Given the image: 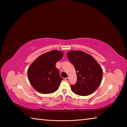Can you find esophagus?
<instances>
[{
  "label": "esophagus",
  "instance_id": "obj_1",
  "mask_svg": "<svg viewBox=\"0 0 127 127\" xmlns=\"http://www.w3.org/2000/svg\"><path fill=\"white\" fill-rule=\"evenodd\" d=\"M69 79V77H67V78H65V81H68Z\"/></svg>",
  "mask_w": 127,
  "mask_h": 127
}]
</instances>
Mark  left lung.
Listing matches in <instances>:
<instances>
[{"mask_svg": "<svg viewBox=\"0 0 127 127\" xmlns=\"http://www.w3.org/2000/svg\"><path fill=\"white\" fill-rule=\"evenodd\" d=\"M69 61L76 69L77 82L71 85L72 91L79 96H87L99 86L102 78V69L91 55L82 51L71 50L67 53Z\"/></svg>", "mask_w": 127, "mask_h": 127, "instance_id": "left-lung-1", "label": "left lung"}]
</instances>
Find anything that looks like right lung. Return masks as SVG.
I'll use <instances>...</instances> for the list:
<instances>
[{
    "label": "right lung",
    "mask_w": 127,
    "mask_h": 127,
    "mask_svg": "<svg viewBox=\"0 0 127 127\" xmlns=\"http://www.w3.org/2000/svg\"><path fill=\"white\" fill-rule=\"evenodd\" d=\"M63 55L61 51L51 50L41 55L30 65L27 70L28 78L36 91L48 94L59 89L63 78L55 65Z\"/></svg>",
    "instance_id": "1"
}]
</instances>
